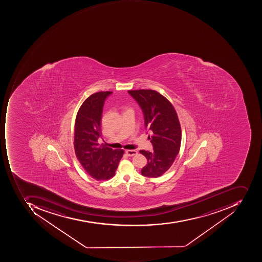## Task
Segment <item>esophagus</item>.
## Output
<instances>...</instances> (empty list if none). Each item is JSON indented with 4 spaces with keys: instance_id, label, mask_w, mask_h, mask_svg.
I'll list each match as a JSON object with an SVG mask.
<instances>
[{
    "instance_id": "1",
    "label": "esophagus",
    "mask_w": 262,
    "mask_h": 262,
    "mask_svg": "<svg viewBox=\"0 0 262 262\" xmlns=\"http://www.w3.org/2000/svg\"><path fill=\"white\" fill-rule=\"evenodd\" d=\"M126 154L130 157H132V156L137 155L138 152L136 150H133V149H127V150H126Z\"/></svg>"
}]
</instances>
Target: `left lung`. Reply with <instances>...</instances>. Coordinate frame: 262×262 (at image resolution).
Returning <instances> with one entry per match:
<instances>
[{
	"mask_svg": "<svg viewBox=\"0 0 262 262\" xmlns=\"http://www.w3.org/2000/svg\"><path fill=\"white\" fill-rule=\"evenodd\" d=\"M140 105L145 127L150 130L152 152L140 150L147 159L142 169L144 177H161L169 169L180 152L182 132L178 115L172 104L159 92L152 90L128 91Z\"/></svg>",
	"mask_w": 262,
	"mask_h": 262,
	"instance_id": "1",
	"label": "left lung"
}]
</instances>
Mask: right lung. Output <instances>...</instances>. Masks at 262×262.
<instances>
[{
  "mask_svg": "<svg viewBox=\"0 0 262 262\" xmlns=\"http://www.w3.org/2000/svg\"><path fill=\"white\" fill-rule=\"evenodd\" d=\"M111 91H100L82 103L75 118L74 148L78 161L90 177L98 181L113 178L123 149H114L98 143L101 137V117L104 100Z\"/></svg>",
  "mask_w": 262,
  "mask_h": 262,
  "instance_id": "right-lung-1",
  "label": "right lung"
}]
</instances>
